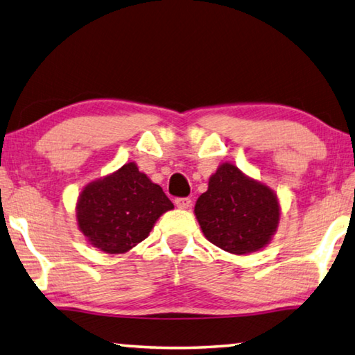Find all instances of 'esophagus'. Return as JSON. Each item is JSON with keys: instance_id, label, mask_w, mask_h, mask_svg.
Returning <instances> with one entry per match:
<instances>
[{"instance_id": "1", "label": "esophagus", "mask_w": 355, "mask_h": 355, "mask_svg": "<svg viewBox=\"0 0 355 355\" xmlns=\"http://www.w3.org/2000/svg\"><path fill=\"white\" fill-rule=\"evenodd\" d=\"M191 203H192V200L189 199V197H177V199H175V205L178 208H182V209L189 208Z\"/></svg>"}]
</instances>
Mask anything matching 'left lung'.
Segmentation results:
<instances>
[{
	"label": "left lung",
	"instance_id": "1",
	"mask_svg": "<svg viewBox=\"0 0 355 355\" xmlns=\"http://www.w3.org/2000/svg\"><path fill=\"white\" fill-rule=\"evenodd\" d=\"M203 235L230 254L243 255L264 248L279 224L277 196L230 163L211 175L208 191L194 208Z\"/></svg>",
	"mask_w": 355,
	"mask_h": 355
}]
</instances>
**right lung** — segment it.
Returning a JSON list of instances; mask_svg holds the SVG:
<instances>
[{"instance_id":"add662e5","label":"right lung","mask_w":355,"mask_h":355,"mask_svg":"<svg viewBox=\"0 0 355 355\" xmlns=\"http://www.w3.org/2000/svg\"><path fill=\"white\" fill-rule=\"evenodd\" d=\"M172 208L161 186L128 163L83 189L76 219L94 248L123 254L144 241L159 216Z\"/></svg>"}]
</instances>
